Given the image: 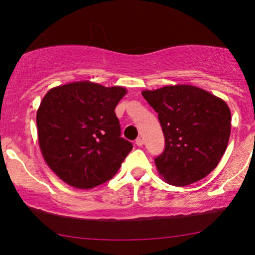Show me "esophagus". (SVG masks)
I'll return each mask as SVG.
<instances>
[{
	"instance_id": "34e87169",
	"label": "esophagus",
	"mask_w": 255,
	"mask_h": 255,
	"mask_svg": "<svg viewBox=\"0 0 255 255\" xmlns=\"http://www.w3.org/2000/svg\"><path fill=\"white\" fill-rule=\"evenodd\" d=\"M135 145L139 146V147H141V146L144 145V140H142L141 138H137L135 139Z\"/></svg>"
}]
</instances>
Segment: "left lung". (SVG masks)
Returning a JSON list of instances; mask_svg holds the SVG:
<instances>
[{"mask_svg":"<svg viewBox=\"0 0 255 255\" xmlns=\"http://www.w3.org/2000/svg\"><path fill=\"white\" fill-rule=\"evenodd\" d=\"M158 113L165 149L154 159L167 183L183 187L203 179L221 161L231 133V111L214 94L190 85L142 90Z\"/></svg>","mask_w":255,"mask_h":255,"instance_id":"left-lung-1","label":"left lung"}]
</instances>
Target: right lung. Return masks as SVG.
I'll return each instance as SVG.
<instances>
[{
	"label": "right lung",
	"mask_w": 255,
	"mask_h": 255,
	"mask_svg": "<svg viewBox=\"0 0 255 255\" xmlns=\"http://www.w3.org/2000/svg\"><path fill=\"white\" fill-rule=\"evenodd\" d=\"M125 94L123 87L78 81L44 96L37 111L38 141L44 160L64 182L92 189L118 172L132 149L121 137L115 114Z\"/></svg>",
	"instance_id": "add662e5"
}]
</instances>
